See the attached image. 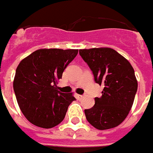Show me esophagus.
<instances>
[{
  "label": "esophagus",
  "instance_id": "1",
  "mask_svg": "<svg viewBox=\"0 0 153 153\" xmlns=\"http://www.w3.org/2000/svg\"><path fill=\"white\" fill-rule=\"evenodd\" d=\"M83 95H79V94H77V98L79 100H81L83 98Z\"/></svg>",
  "mask_w": 153,
  "mask_h": 153
}]
</instances>
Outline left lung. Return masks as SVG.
Masks as SVG:
<instances>
[{"instance_id":"obj_1","label":"left lung","mask_w":153,"mask_h":153,"mask_svg":"<svg viewBox=\"0 0 153 153\" xmlns=\"http://www.w3.org/2000/svg\"><path fill=\"white\" fill-rule=\"evenodd\" d=\"M79 55L93 71L95 82L104 85L95 105L84 110L87 120L100 130L115 128L127 117L134 101L138 82L134 68L109 47L81 49Z\"/></svg>"}]
</instances>
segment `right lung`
I'll list each match as a JSON object with an SVG mask.
<instances>
[{
    "instance_id": "add662e5",
    "label": "right lung",
    "mask_w": 153,
    "mask_h": 153,
    "mask_svg": "<svg viewBox=\"0 0 153 153\" xmlns=\"http://www.w3.org/2000/svg\"><path fill=\"white\" fill-rule=\"evenodd\" d=\"M77 54L76 49H39L19 64L14 91L22 113L33 125L50 128L64 120L75 97L58 91L56 84Z\"/></svg>"
}]
</instances>
